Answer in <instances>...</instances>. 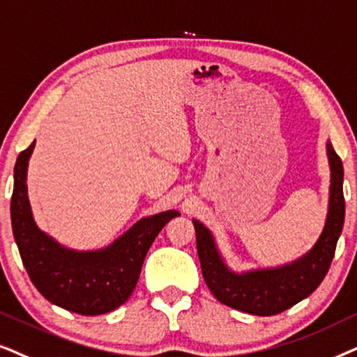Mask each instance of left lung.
<instances>
[{"instance_id": "8db88e82", "label": "left lung", "mask_w": 357, "mask_h": 357, "mask_svg": "<svg viewBox=\"0 0 357 357\" xmlns=\"http://www.w3.org/2000/svg\"><path fill=\"white\" fill-rule=\"evenodd\" d=\"M326 146L331 186L325 228L315 246L292 264L245 274L231 273L218 255L211 231L201 222L192 220L204 281L217 301L251 315L271 317L294 307L320 286L333 261L344 223L343 163L331 144Z\"/></svg>"}]
</instances>
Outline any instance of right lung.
I'll use <instances>...</instances> for the list:
<instances>
[{"label": "right lung", "instance_id": "1", "mask_svg": "<svg viewBox=\"0 0 357 357\" xmlns=\"http://www.w3.org/2000/svg\"><path fill=\"white\" fill-rule=\"evenodd\" d=\"M21 151L14 165L11 197L13 234L31 281L47 301L79 315H102L121 307L139 281L142 264L161 228L179 212L142 218L106 250L71 251L39 230L27 199V161L34 149Z\"/></svg>", "mask_w": 357, "mask_h": 357}]
</instances>
